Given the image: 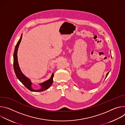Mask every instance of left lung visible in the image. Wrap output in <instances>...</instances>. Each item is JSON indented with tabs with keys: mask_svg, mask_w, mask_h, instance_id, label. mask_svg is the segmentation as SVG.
<instances>
[{
	"mask_svg": "<svg viewBox=\"0 0 125 125\" xmlns=\"http://www.w3.org/2000/svg\"><path fill=\"white\" fill-rule=\"evenodd\" d=\"M109 72H108L107 73V74H106V77H105V79H106V78L107 77V76H108V75L109 74Z\"/></svg>",
	"mask_w": 125,
	"mask_h": 125,
	"instance_id": "1",
	"label": "left lung"
}]
</instances>
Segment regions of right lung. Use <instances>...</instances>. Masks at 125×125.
<instances>
[{
	"label": "right lung",
	"mask_w": 125,
	"mask_h": 125,
	"mask_svg": "<svg viewBox=\"0 0 125 125\" xmlns=\"http://www.w3.org/2000/svg\"><path fill=\"white\" fill-rule=\"evenodd\" d=\"M22 38V34H21L20 39H19V41L18 42L15 46L14 55H13V67H14V70L15 71L16 76L17 77V78L18 79V80L24 85V86H25L30 91L34 92H43L44 91H45L47 90L48 88H49L51 85V84H52L53 78V77H54V74H53V73L52 74V75L50 78L48 80L46 81L39 84L41 86V88L40 89H39V90H34V89H33L31 87L32 83L31 82V80L29 78H28L23 74L22 71L20 70V68L19 67V64H18V61L17 51H18V49L19 44L21 42Z\"/></svg>",
	"instance_id": "add662e5"
}]
</instances>
